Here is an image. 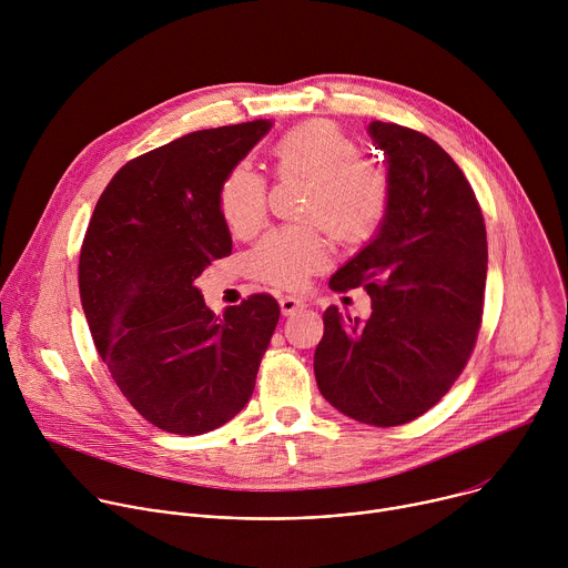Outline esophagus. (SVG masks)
Listing matches in <instances>:
<instances>
[{"instance_id": "esophagus-1", "label": "esophagus", "mask_w": 568, "mask_h": 568, "mask_svg": "<svg viewBox=\"0 0 568 568\" xmlns=\"http://www.w3.org/2000/svg\"><path fill=\"white\" fill-rule=\"evenodd\" d=\"M278 303H281L283 316H290V314H294V312H298V310L305 307V303H303L301 298H296V296H283Z\"/></svg>"}]
</instances>
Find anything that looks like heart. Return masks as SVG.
I'll return each mask as SVG.
<instances>
[{"label":"heart","mask_w":568,"mask_h":568,"mask_svg":"<svg viewBox=\"0 0 568 568\" xmlns=\"http://www.w3.org/2000/svg\"><path fill=\"white\" fill-rule=\"evenodd\" d=\"M281 178L312 182L303 217L321 222L339 242L362 245L384 224L393 186L384 166L364 159L362 143L333 121L290 128L272 148ZM220 211L235 233L258 229L267 213V182L250 169L229 173L220 189ZM331 261V245L318 229L290 226L267 233L250 254L252 274L283 290L301 287Z\"/></svg>","instance_id":"obj_1"}]
</instances>
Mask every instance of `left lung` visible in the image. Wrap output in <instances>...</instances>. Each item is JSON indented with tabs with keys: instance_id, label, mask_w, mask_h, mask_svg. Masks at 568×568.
<instances>
[{
	"instance_id": "8db88e82",
	"label": "left lung",
	"mask_w": 568,
	"mask_h": 568,
	"mask_svg": "<svg viewBox=\"0 0 568 568\" xmlns=\"http://www.w3.org/2000/svg\"><path fill=\"white\" fill-rule=\"evenodd\" d=\"M393 186L388 215L331 290L364 287L366 321L323 312L321 395L344 416L395 427L427 414L463 373L480 328L488 237L476 195L427 134L373 121ZM375 148V150H377Z\"/></svg>"
}]
</instances>
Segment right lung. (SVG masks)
<instances>
[{
	"mask_svg": "<svg viewBox=\"0 0 568 568\" xmlns=\"http://www.w3.org/2000/svg\"><path fill=\"white\" fill-rule=\"evenodd\" d=\"M270 128L258 119L197 130L128 161L80 247L97 351L132 407L169 434H206L240 414L281 316L270 294L215 316L195 287L231 254L220 189Z\"/></svg>",
	"mask_w": 568,
	"mask_h": 568,
	"instance_id": "right-lung-1",
	"label": "right lung"
}]
</instances>
